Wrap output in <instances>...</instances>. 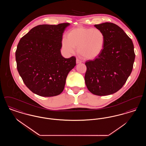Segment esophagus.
I'll use <instances>...</instances> for the list:
<instances>
[{
    "instance_id": "obj_1",
    "label": "esophagus",
    "mask_w": 146,
    "mask_h": 146,
    "mask_svg": "<svg viewBox=\"0 0 146 146\" xmlns=\"http://www.w3.org/2000/svg\"><path fill=\"white\" fill-rule=\"evenodd\" d=\"M76 63L78 64V63H82V61L80 60H79V58H76Z\"/></svg>"
}]
</instances>
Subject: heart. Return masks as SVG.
Wrapping results in <instances>:
<instances>
[{
  "label": "heart",
  "instance_id": "heart-1",
  "mask_svg": "<svg viewBox=\"0 0 146 146\" xmlns=\"http://www.w3.org/2000/svg\"><path fill=\"white\" fill-rule=\"evenodd\" d=\"M105 35L98 28L79 27L70 31L67 36L64 35L62 39V49L67 54L78 52L88 59L97 57L104 47Z\"/></svg>",
  "mask_w": 146,
  "mask_h": 146
}]
</instances>
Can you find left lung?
<instances>
[{"label":"left lung","instance_id":"1","mask_svg":"<svg viewBox=\"0 0 146 146\" xmlns=\"http://www.w3.org/2000/svg\"><path fill=\"white\" fill-rule=\"evenodd\" d=\"M105 35L102 52L86 61L85 82L94 95L106 96L119 90L131 72L135 54L131 39L118 25L105 22L95 25Z\"/></svg>","mask_w":146,"mask_h":146}]
</instances>
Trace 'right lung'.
I'll use <instances>...</instances> for the list:
<instances>
[{"label":"right lung","mask_w":146,"mask_h":146,"mask_svg":"<svg viewBox=\"0 0 146 146\" xmlns=\"http://www.w3.org/2000/svg\"><path fill=\"white\" fill-rule=\"evenodd\" d=\"M69 23L40 25L31 29L19 42L15 53L17 68L23 83L35 94L51 97L62 92L76 58L61 54L63 33Z\"/></svg>","instance_id":"add662e5"}]
</instances>
